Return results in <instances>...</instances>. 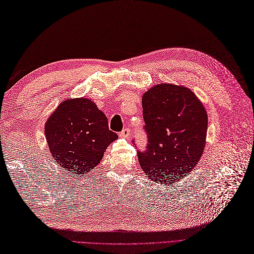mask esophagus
Returning <instances> with one entry per match:
<instances>
[{"mask_svg": "<svg viewBox=\"0 0 254 254\" xmlns=\"http://www.w3.org/2000/svg\"><path fill=\"white\" fill-rule=\"evenodd\" d=\"M129 135H130V129H128V128H125V129H123L120 132V136L121 137H124V138H128L129 137Z\"/></svg>", "mask_w": 254, "mask_h": 254, "instance_id": "obj_1", "label": "esophagus"}]
</instances>
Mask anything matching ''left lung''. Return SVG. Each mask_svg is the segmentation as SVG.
Returning a JSON list of instances; mask_svg holds the SVG:
<instances>
[{
  "label": "left lung",
  "mask_w": 254,
  "mask_h": 254,
  "mask_svg": "<svg viewBox=\"0 0 254 254\" xmlns=\"http://www.w3.org/2000/svg\"><path fill=\"white\" fill-rule=\"evenodd\" d=\"M142 105L148 144L137 151L141 168L155 183H176L203 154L206 109L190 89L173 84L155 85L144 93Z\"/></svg>",
  "instance_id": "obj_1"
}]
</instances>
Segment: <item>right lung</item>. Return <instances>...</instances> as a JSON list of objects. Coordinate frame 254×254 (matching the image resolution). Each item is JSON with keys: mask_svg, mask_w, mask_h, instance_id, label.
Returning a JSON list of instances; mask_svg holds the SVG:
<instances>
[{"mask_svg": "<svg viewBox=\"0 0 254 254\" xmlns=\"http://www.w3.org/2000/svg\"><path fill=\"white\" fill-rule=\"evenodd\" d=\"M45 135L52 157L65 170L82 177L99 165L110 143L119 137L91 100L61 103L48 118Z\"/></svg>", "mask_w": 254, "mask_h": 254, "instance_id": "obj_1", "label": "right lung"}]
</instances>
